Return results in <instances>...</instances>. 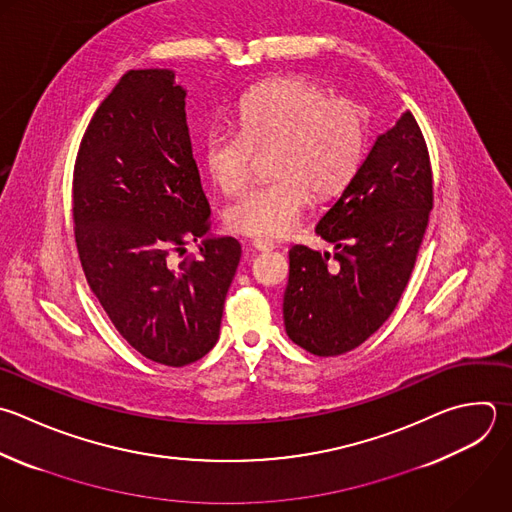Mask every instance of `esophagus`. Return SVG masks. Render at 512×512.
Segmentation results:
<instances>
[{"instance_id": "1", "label": "esophagus", "mask_w": 512, "mask_h": 512, "mask_svg": "<svg viewBox=\"0 0 512 512\" xmlns=\"http://www.w3.org/2000/svg\"><path fill=\"white\" fill-rule=\"evenodd\" d=\"M252 248L258 250V252H270V250H274L276 246H274V242H270V240L256 238V240H252Z\"/></svg>"}]
</instances>
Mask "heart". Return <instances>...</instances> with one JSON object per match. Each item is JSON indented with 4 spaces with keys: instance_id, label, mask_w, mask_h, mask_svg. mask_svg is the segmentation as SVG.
<instances>
[{
    "instance_id": "1",
    "label": "heart",
    "mask_w": 512,
    "mask_h": 512,
    "mask_svg": "<svg viewBox=\"0 0 512 512\" xmlns=\"http://www.w3.org/2000/svg\"><path fill=\"white\" fill-rule=\"evenodd\" d=\"M240 130L214 126L204 138V162L224 194H236L252 176L256 152L274 148L264 182L226 210L236 232L282 238L294 232L310 200L344 190L366 150L364 110L304 78H280L254 90L240 106Z\"/></svg>"
}]
</instances>
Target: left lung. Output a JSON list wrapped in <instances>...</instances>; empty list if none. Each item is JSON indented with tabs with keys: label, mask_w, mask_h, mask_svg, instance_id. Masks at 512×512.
Instances as JSON below:
<instances>
[{
	"label": "left lung",
	"mask_w": 512,
	"mask_h": 512,
	"mask_svg": "<svg viewBox=\"0 0 512 512\" xmlns=\"http://www.w3.org/2000/svg\"><path fill=\"white\" fill-rule=\"evenodd\" d=\"M430 210L426 142L404 112L316 224L334 254L290 250L282 306L290 340L316 356H338L372 336L408 284Z\"/></svg>",
	"instance_id": "8db88e82"
}]
</instances>
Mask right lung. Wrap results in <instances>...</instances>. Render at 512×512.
I'll return each instance as SVG.
<instances>
[{"label": "right lung", "mask_w": 512, "mask_h": 512, "mask_svg": "<svg viewBox=\"0 0 512 512\" xmlns=\"http://www.w3.org/2000/svg\"><path fill=\"white\" fill-rule=\"evenodd\" d=\"M76 244L88 284L146 358L186 366L220 336L242 248L212 236L174 70H130L96 110L74 170ZM204 237L198 257L171 260Z\"/></svg>", "instance_id": "add662e5"}]
</instances>
